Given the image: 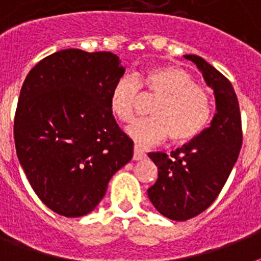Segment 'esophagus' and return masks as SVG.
<instances>
[{"mask_svg": "<svg viewBox=\"0 0 261 261\" xmlns=\"http://www.w3.org/2000/svg\"><path fill=\"white\" fill-rule=\"evenodd\" d=\"M146 159V153L142 150V149H139L138 146L134 147V154H133V160L134 161H141V160Z\"/></svg>", "mask_w": 261, "mask_h": 261, "instance_id": "1", "label": "esophagus"}]
</instances>
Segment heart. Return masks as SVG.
<instances>
[{
    "label": "heart",
    "mask_w": 261,
    "mask_h": 261,
    "mask_svg": "<svg viewBox=\"0 0 261 261\" xmlns=\"http://www.w3.org/2000/svg\"><path fill=\"white\" fill-rule=\"evenodd\" d=\"M141 90L157 97L150 108L153 118L141 119L127 127V134L141 146L157 145L171 137L173 143L196 138L208 124L211 98L206 88L195 83L190 71L173 65L154 66L134 77L116 81L110 96L111 112L119 122L135 116Z\"/></svg>",
    "instance_id": "b5f03b06"
}]
</instances>
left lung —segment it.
<instances>
[{"label": "left lung", "instance_id": "left-lung-1", "mask_svg": "<svg viewBox=\"0 0 261 261\" xmlns=\"http://www.w3.org/2000/svg\"><path fill=\"white\" fill-rule=\"evenodd\" d=\"M214 89L217 112L200 134L171 151L149 153L159 178L147 190L153 206L169 219L187 221L211 206L225 186L243 145L241 114L230 81L200 57L184 55Z\"/></svg>", "mask_w": 261, "mask_h": 261}]
</instances>
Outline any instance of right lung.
Segmentation results:
<instances>
[{
  "instance_id": "right-lung-1",
  "label": "right lung",
  "mask_w": 261,
  "mask_h": 261,
  "mask_svg": "<svg viewBox=\"0 0 261 261\" xmlns=\"http://www.w3.org/2000/svg\"><path fill=\"white\" fill-rule=\"evenodd\" d=\"M123 74L118 55L69 48L42 59L22 84L16 151L35 194L57 214L90 213L110 178L133 159V141L110 108Z\"/></svg>"
}]
</instances>
